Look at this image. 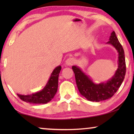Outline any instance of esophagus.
I'll return each mask as SVG.
<instances>
[{
    "instance_id": "34e87169",
    "label": "esophagus",
    "mask_w": 134,
    "mask_h": 134,
    "mask_svg": "<svg viewBox=\"0 0 134 134\" xmlns=\"http://www.w3.org/2000/svg\"><path fill=\"white\" fill-rule=\"evenodd\" d=\"M75 63V60L73 58H69L66 60V64L68 66L73 65Z\"/></svg>"
}]
</instances>
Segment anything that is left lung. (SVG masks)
I'll return each mask as SVG.
<instances>
[{"label": "left lung", "instance_id": "left-lung-1", "mask_svg": "<svg viewBox=\"0 0 134 134\" xmlns=\"http://www.w3.org/2000/svg\"><path fill=\"white\" fill-rule=\"evenodd\" d=\"M107 44L115 47L118 52V68L111 79L105 83L96 84L77 66H72L79 91L87 100L99 102L112 97L120 87L126 75V67L124 49L114 31L111 32Z\"/></svg>", "mask_w": 134, "mask_h": 134}]
</instances>
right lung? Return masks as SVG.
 Wrapping results in <instances>:
<instances>
[{
	"instance_id": "1",
	"label": "right lung",
	"mask_w": 134,
	"mask_h": 134,
	"mask_svg": "<svg viewBox=\"0 0 134 134\" xmlns=\"http://www.w3.org/2000/svg\"><path fill=\"white\" fill-rule=\"evenodd\" d=\"M61 69V66H58L54 69L46 85L42 90L32 94H18V97L23 101L32 104H46L51 101L57 91L58 76Z\"/></svg>"
}]
</instances>
